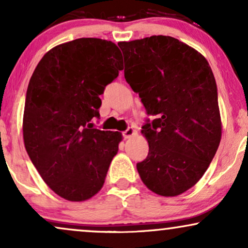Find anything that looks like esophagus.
Returning <instances> with one entry per match:
<instances>
[{
    "instance_id": "34e87169",
    "label": "esophagus",
    "mask_w": 248,
    "mask_h": 248,
    "mask_svg": "<svg viewBox=\"0 0 248 248\" xmlns=\"http://www.w3.org/2000/svg\"><path fill=\"white\" fill-rule=\"evenodd\" d=\"M134 133H136V130L133 129V126H129V127H127V129L125 130L124 132H123V137H124L125 139H129V138H131V137L133 136Z\"/></svg>"
}]
</instances>
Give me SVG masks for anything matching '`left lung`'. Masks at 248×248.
Instances as JSON below:
<instances>
[{
    "mask_svg": "<svg viewBox=\"0 0 248 248\" xmlns=\"http://www.w3.org/2000/svg\"><path fill=\"white\" fill-rule=\"evenodd\" d=\"M124 76L139 94L147 157L137 163L140 178L163 197L184 193L208 169L221 141L217 86L200 53L172 36L119 42Z\"/></svg>",
    "mask_w": 248,
    "mask_h": 248,
    "instance_id": "1",
    "label": "left lung"
}]
</instances>
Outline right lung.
<instances>
[{"label": "right lung", "mask_w": 248, "mask_h": 248, "mask_svg": "<svg viewBox=\"0 0 248 248\" xmlns=\"http://www.w3.org/2000/svg\"><path fill=\"white\" fill-rule=\"evenodd\" d=\"M123 70L115 44L81 38L54 47L30 79L23 118L27 154L45 183L69 201L95 195L122 134L93 127L100 95Z\"/></svg>", "instance_id": "right-lung-1"}]
</instances>
